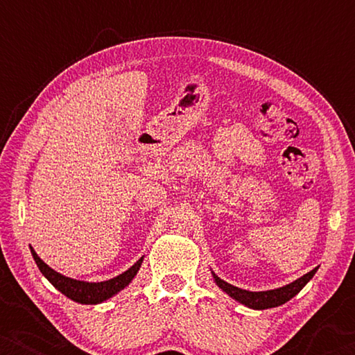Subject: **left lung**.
<instances>
[{"label":"left lung","mask_w":355,"mask_h":355,"mask_svg":"<svg viewBox=\"0 0 355 355\" xmlns=\"http://www.w3.org/2000/svg\"><path fill=\"white\" fill-rule=\"evenodd\" d=\"M317 270L318 268L309 271V273L304 275L302 278L295 279L294 283L283 286V288L273 289V291H261V293H250V291L239 289V288H236V286H232L230 283H226V281L220 279L216 275H213V278H215L216 284L220 286L225 293L230 294L232 299L239 300L241 304H244L250 309L265 310V309H271V307H278V305H283L288 302V300L293 299L294 295L299 294L300 289H302L304 286L313 278L315 271Z\"/></svg>","instance_id":"left-lung-1"}]
</instances>
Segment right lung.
<instances>
[{"label":"right lung","mask_w":355,"mask_h":355,"mask_svg":"<svg viewBox=\"0 0 355 355\" xmlns=\"http://www.w3.org/2000/svg\"><path fill=\"white\" fill-rule=\"evenodd\" d=\"M31 252L37 266L42 271V275L45 276V278L50 281L58 291H61V293L67 295V297L80 304H100L106 299L113 297L114 294H118L121 289H124L125 286L132 281L134 276L137 275V271L144 260V257L142 259H139L128 271H124L123 275L116 276L113 279L101 281V283H85V281L71 279L60 275L58 271L51 270L45 261L40 260V257L35 254V250H33L32 247H31Z\"/></svg>","instance_id":"obj_1"}]
</instances>
